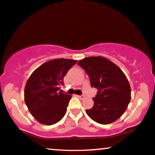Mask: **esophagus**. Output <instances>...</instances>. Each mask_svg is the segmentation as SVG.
Here are the masks:
<instances>
[{"label":"esophagus","mask_w":155,"mask_h":155,"mask_svg":"<svg viewBox=\"0 0 155 155\" xmlns=\"http://www.w3.org/2000/svg\"><path fill=\"white\" fill-rule=\"evenodd\" d=\"M78 98H80V99H84V95H80V96H77Z\"/></svg>","instance_id":"34e87169"}]
</instances>
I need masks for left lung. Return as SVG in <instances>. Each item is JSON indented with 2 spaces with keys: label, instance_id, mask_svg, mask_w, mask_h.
Instances as JSON below:
<instances>
[{
  "label": "left lung",
  "instance_id": "8db88e82",
  "mask_svg": "<svg viewBox=\"0 0 155 155\" xmlns=\"http://www.w3.org/2000/svg\"><path fill=\"white\" fill-rule=\"evenodd\" d=\"M78 64L89 75L91 87L97 89L93 107L86 110L87 115L101 124L118 120L131 100V87L123 71L103 57H86Z\"/></svg>",
  "mask_w": 155,
  "mask_h": 155
}]
</instances>
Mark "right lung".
<instances>
[{"label":"right lung","instance_id":"right-lung-1","mask_svg":"<svg viewBox=\"0 0 155 155\" xmlns=\"http://www.w3.org/2000/svg\"><path fill=\"white\" fill-rule=\"evenodd\" d=\"M77 61L52 59L35 69L26 83L24 101L31 115L40 124L52 125L64 117L71 95L59 93L64 78Z\"/></svg>","mask_w":155,"mask_h":155}]
</instances>
